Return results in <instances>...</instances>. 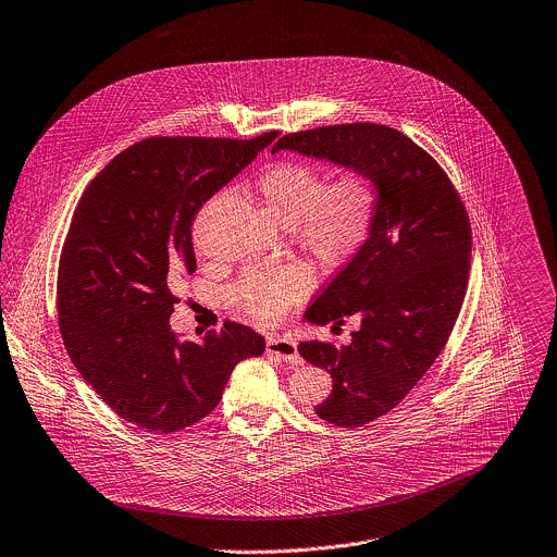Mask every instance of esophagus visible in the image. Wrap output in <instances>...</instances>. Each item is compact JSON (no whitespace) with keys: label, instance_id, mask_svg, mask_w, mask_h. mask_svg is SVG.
Listing matches in <instances>:
<instances>
[{"label":"esophagus","instance_id":"obj_1","mask_svg":"<svg viewBox=\"0 0 557 557\" xmlns=\"http://www.w3.org/2000/svg\"><path fill=\"white\" fill-rule=\"evenodd\" d=\"M268 352L283 359L285 363H292V366H300L302 363V357L298 355L296 350V344L287 337H281V335H270L268 337Z\"/></svg>","mask_w":557,"mask_h":557}]
</instances>
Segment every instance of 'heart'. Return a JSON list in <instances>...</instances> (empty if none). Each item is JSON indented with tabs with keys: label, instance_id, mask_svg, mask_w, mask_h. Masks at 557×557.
Returning a JSON list of instances; mask_svg holds the SVG:
<instances>
[{
	"label": "heart",
	"instance_id": "b5f03b06",
	"mask_svg": "<svg viewBox=\"0 0 557 557\" xmlns=\"http://www.w3.org/2000/svg\"><path fill=\"white\" fill-rule=\"evenodd\" d=\"M265 211L292 231L294 242L315 261L337 268L370 239L381 189L363 170H346L335 181L309 163H278L255 185ZM220 194L215 200H222ZM313 287L307 265L285 263L246 272L231 289L235 307L261 322L278 320Z\"/></svg>",
	"mask_w": 557,
	"mask_h": 557
}]
</instances>
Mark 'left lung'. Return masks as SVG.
Listing matches in <instances>:
<instances>
[{
	"instance_id": "8db88e82",
	"label": "left lung",
	"mask_w": 557,
	"mask_h": 557,
	"mask_svg": "<svg viewBox=\"0 0 557 557\" xmlns=\"http://www.w3.org/2000/svg\"><path fill=\"white\" fill-rule=\"evenodd\" d=\"M368 172L381 189L370 239L305 311L313 324L361 318L348 346L302 342L298 352L333 379L315 413L361 426L394 409L431 368L459 315L470 272L466 207L437 161L381 124L289 133L272 152Z\"/></svg>"
}]
</instances>
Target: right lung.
Returning a JSON list of instances; mask_svg holds the SVG:
<instances>
[{"instance_id": "add662e5", "label": "right lung", "mask_w": 557, "mask_h": 557, "mask_svg": "<svg viewBox=\"0 0 557 557\" xmlns=\"http://www.w3.org/2000/svg\"><path fill=\"white\" fill-rule=\"evenodd\" d=\"M276 137L144 139L89 183L74 211L57 283L61 335L100 398L146 431L202 420L233 368L265 350L263 335L237 322L181 342L170 315L174 287L196 272V213Z\"/></svg>"}]
</instances>
